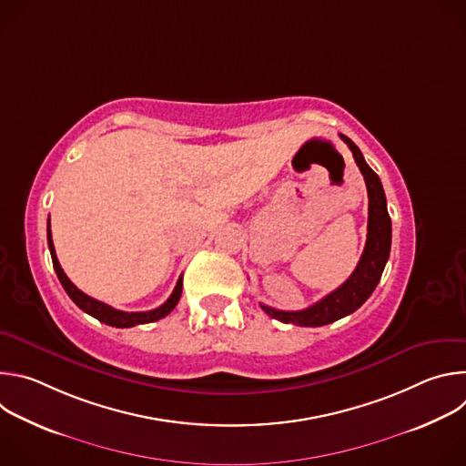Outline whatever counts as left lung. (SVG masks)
I'll return each mask as SVG.
<instances>
[{"instance_id":"left-lung-1","label":"left lung","mask_w":466,"mask_h":466,"mask_svg":"<svg viewBox=\"0 0 466 466\" xmlns=\"http://www.w3.org/2000/svg\"><path fill=\"white\" fill-rule=\"evenodd\" d=\"M341 140L350 147L354 160L365 178L369 193V225H367V243L365 250L356 265L350 279L339 286L336 291L328 293L324 299L313 306L300 311H282L271 306H263L261 309L280 322H291L297 326H324L354 313L376 289L385 263L390 252V218L387 212L385 191L380 182V177L369 167L360 147L345 135H339Z\"/></svg>"}]
</instances>
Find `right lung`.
Instances as JSON below:
<instances>
[{
  "label": "right lung",
  "instance_id": "obj_1",
  "mask_svg": "<svg viewBox=\"0 0 466 466\" xmlns=\"http://www.w3.org/2000/svg\"><path fill=\"white\" fill-rule=\"evenodd\" d=\"M47 247H49V252H51V259H53V269L64 288V291L68 293V297L88 315L96 317L97 320L108 324V326H116V328H130V326H137V324H146V322H155L166 315H169L173 311V308L178 304L180 300V295H182V279H178L171 297L157 309H151V311H121V309H116L101 300H96L92 297H88L86 293H83L81 289H77L74 286V282L66 277V273L62 271L60 263L56 259V254H55V247H53V238H51V225H49V219H47Z\"/></svg>",
  "mask_w": 466,
  "mask_h": 466
}]
</instances>
